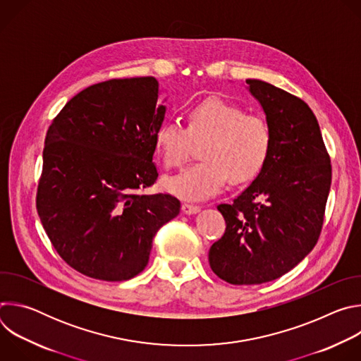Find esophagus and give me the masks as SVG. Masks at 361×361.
Masks as SVG:
<instances>
[{
  "label": "esophagus",
  "mask_w": 361,
  "mask_h": 361,
  "mask_svg": "<svg viewBox=\"0 0 361 361\" xmlns=\"http://www.w3.org/2000/svg\"><path fill=\"white\" fill-rule=\"evenodd\" d=\"M181 210H183L184 214H197L200 212V207L195 204H191V202H183Z\"/></svg>",
  "instance_id": "obj_1"
}]
</instances>
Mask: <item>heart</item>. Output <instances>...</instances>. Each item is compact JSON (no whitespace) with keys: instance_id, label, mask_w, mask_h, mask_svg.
Listing matches in <instances>:
<instances>
[{"instance_id":"1","label":"heart","mask_w":361,"mask_h":361,"mask_svg":"<svg viewBox=\"0 0 361 361\" xmlns=\"http://www.w3.org/2000/svg\"><path fill=\"white\" fill-rule=\"evenodd\" d=\"M187 128L169 121L154 135V148L166 169H178L190 157L192 144L202 161L169 178L166 188L177 197L200 200L214 195L228 180L244 184L259 176L271 154L270 124L217 97L198 101L185 111Z\"/></svg>"}]
</instances>
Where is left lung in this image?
<instances>
[{
	"label": "left lung",
	"instance_id": "8db88e82",
	"mask_svg": "<svg viewBox=\"0 0 361 361\" xmlns=\"http://www.w3.org/2000/svg\"><path fill=\"white\" fill-rule=\"evenodd\" d=\"M273 131L264 170L220 204L226 233L209 251L212 270L230 284H263L294 269L320 235L331 166L316 116L302 99L262 80H245Z\"/></svg>",
	"mask_w": 361,
	"mask_h": 361
}]
</instances>
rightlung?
Segmentation results:
<instances>
[{
	"mask_svg": "<svg viewBox=\"0 0 361 361\" xmlns=\"http://www.w3.org/2000/svg\"><path fill=\"white\" fill-rule=\"evenodd\" d=\"M154 77L109 80L73 97L51 123L42 151L37 212L61 259L91 279L141 273L152 238L180 213L156 183L154 135L164 121Z\"/></svg>",
	"mask_w": 361,
	"mask_h": 361,
	"instance_id": "1",
	"label": "right lung"
}]
</instances>
